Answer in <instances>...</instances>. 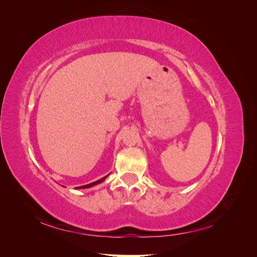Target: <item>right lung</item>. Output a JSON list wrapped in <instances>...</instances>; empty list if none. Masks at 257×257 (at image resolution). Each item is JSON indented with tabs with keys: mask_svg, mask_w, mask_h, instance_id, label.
Segmentation results:
<instances>
[{
	"mask_svg": "<svg viewBox=\"0 0 257 257\" xmlns=\"http://www.w3.org/2000/svg\"><path fill=\"white\" fill-rule=\"evenodd\" d=\"M109 176V175H107V176H105V177H103L102 179H99V180H97V181H95V182H92V183H89V184H85V185H82V186H77L76 189H89V188H92V186H94V185H96V184H99V183H102L105 179Z\"/></svg>",
	"mask_w": 257,
	"mask_h": 257,
	"instance_id": "right-lung-1",
	"label": "right lung"
}]
</instances>
